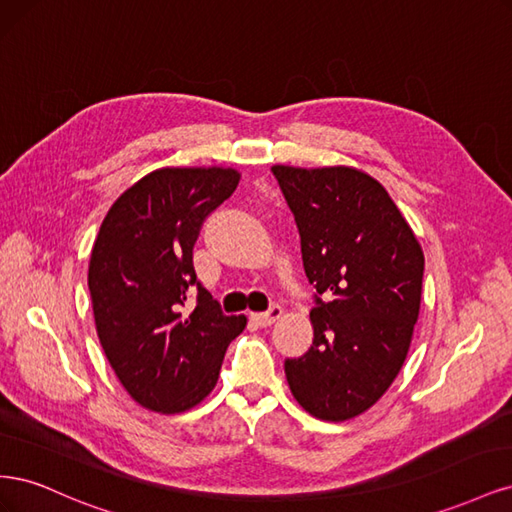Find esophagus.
<instances>
[{"label":"esophagus","mask_w":512,"mask_h":512,"mask_svg":"<svg viewBox=\"0 0 512 512\" xmlns=\"http://www.w3.org/2000/svg\"><path fill=\"white\" fill-rule=\"evenodd\" d=\"M282 307L280 305H271L267 312H258V314H252V320L258 324V327H271V324L275 320L282 318Z\"/></svg>","instance_id":"esophagus-1"}]
</instances>
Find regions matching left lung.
I'll return each mask as SVG.
<instances>
[{
  "label": "left lung",
  "mask_w": 512,
  "mask_h": 512,
  "mask_svg": "<svg viewBox=\"0 0 512 512\" xmlns=\"http://www.w3.org/2000/svg\"><path fill=\"white\" fill-rule=\"evenodd\" d=\"M273 175L294 215L316 288L314 344L284 371L294 399L320 421H348L386 393L404 365L421 309L425 256L389 192L350 166Z\"/></svg>",
  "instance_id": "8db88e82"
}]
</instances>
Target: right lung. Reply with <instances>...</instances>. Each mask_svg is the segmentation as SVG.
Masks as SVG:
<instances>
[{
  "instance_id": "add662e5",
  "label": "right lung",
  "mask_w": 512,
  "mask_h": 512,
  "mask_svg": "<svg viewBox=\"0 0 512 512\" xmlns=\"http://www.w3.org/2000/svg\"><path fill=\"white\" fill-rule=\"evenodd\" d=\"M239 179L222 166L153 170L115 200L100 226L87 275L96 331L123 389L147 410L198 406L247 324L222 314L192 262L200 226Z\"/></svg>"
}]
</instances>
